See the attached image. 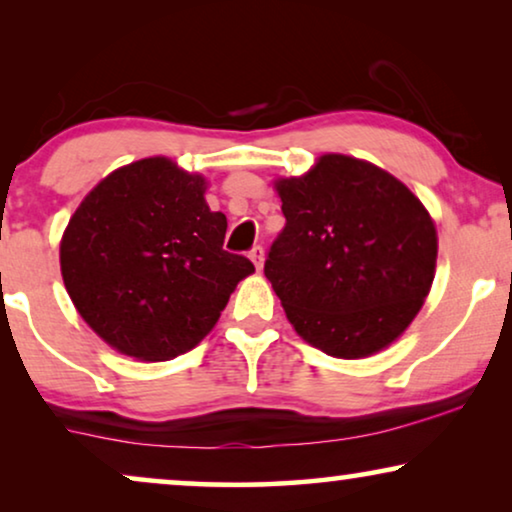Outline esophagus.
<instances>
[{
	"label": "esophagus",
	"mask_w": 512,
	"mask_h": 512,
	"mask_svg": "<svg viewBox=\"0 0 512 512\" xmlns=\"http://www.w3.org/2000/svg\"><path fill=\"white\" fill-rule=\"evenodd\" d=\"M249 258H251V261H254V265H256V270H263V261H265V251H263V247H261V244H256V247L249 251Z\"/></svg>",
	"instance_id": "1"
}]
</instances>
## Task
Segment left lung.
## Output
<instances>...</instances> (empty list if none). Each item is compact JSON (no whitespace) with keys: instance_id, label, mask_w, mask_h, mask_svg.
I'll return each mask as SVG.
<instances>
[{"instance_id":"left-lung-1","label":"left lung","mask_w":512,"mask_h":512,"mask_svg":"<svg viewBox=\"0 0 512 512\" xmlns=\"http://www.w3.org/2000/svg\"><path fill=\"white\" fill-rule=\"evenodd\" d=\"M284 228L265 277L298 335L328 356L361 359L417 317L436 270L429 212L396 177L340 153L279 179Z\"/></svg>"}]
</instances>
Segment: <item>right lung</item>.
I'll return each instance as SVG.
<instances>
[{
	"instance_id": "right-lung-1",
	"label": "right lung",
	"mask_w": 512,
	"mask_h": 512,
	"mask_svg": "<svg viewBox=\"0 0 512 512\" xmlns=\"http://www.w3.org/2000/svg\"><path fill=\"white\" fill-rule=\"evenodd\" d=\"M226 214L205 202V179L167 158H144L102 179L60 244L67 293L118 352L167 361L212 331L230 293L254 272L223 249Z\"/></svg>"
}]
</instances>
